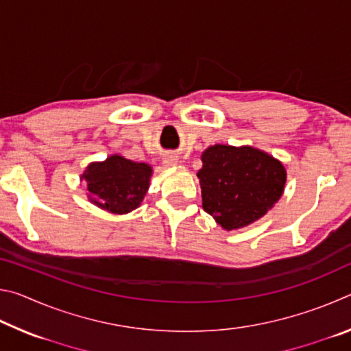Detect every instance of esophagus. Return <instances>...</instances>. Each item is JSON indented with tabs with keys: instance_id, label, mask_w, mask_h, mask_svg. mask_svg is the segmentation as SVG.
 Listing matches in <instances>:
<instances>
[{
	"instance_id": "1",
	"label": "esophagus",
	"mask_w": 351,
	"mask_h": 351,
	"mask_svg": "<svg viewBox=\"0 0 351 351\" xmlns=\"http://www.w3.org/2000/svg\"><path fill=\"white\" fill-rule=\"evenodd\" d=\"M162 162L165 167H173V165L178 164V156H175V154H165L162 158Z\"/></svg>"
}]
</instances>
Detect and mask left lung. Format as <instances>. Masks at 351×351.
I'll use <instances>...</instances> for the list:
<instances>
[{
  "label": "left lung",
  "mask_w": 351,
  "mask_h": 351,
  "mask_svg": "<svg viewBox=\"0 0 351 351\" xmlns=\"http://www.w3.org/2000/svg\"><path fill=\"white\" fill-rule=\"evenodd\" d=\"M198 171L203 209L224 229H240L265 215L280 199L283 165L252 147L212 145Z\"/></svg>",
  "instance_id": "1"
}]
</instances>
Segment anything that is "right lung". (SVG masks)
<instances>
[{
	"instance_id": "1",
	"label": "right lung",
	"mask_w": 351,
	"mask_h": 351,
	"mask_svg": "<svg viewBox=\"0 0 351 351\" xmlns=\"http://www.w3.org/2000/svg\"><path fill=\"white\" fill-rule=\"evenodd\" d=\"M150 176L148 164L114 154L104 162H93L82 178L88 182L91 203L112 213H128L144 199Z\"/></svg>"
}]
</instances>
